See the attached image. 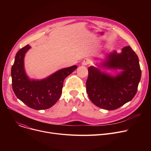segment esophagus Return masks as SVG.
Returning <instances> with one entry per match:
<instances>
[{
	"label": "esophagus",
	"instance_id": "34e87169",
	"mask_svg": "<svg viewBox=\"0 0 151 151\" xmlns=\"http://www.w3.org/2000/svg\"><path fill=\"white\" fill-rule=\"evenodd\" d=\"M91 63V60L89 59H85L83 62H82V64L83 65H89Z\"/></svg>",
	"mask_w": 151,
	"mask_h": 151
}]
</instances>
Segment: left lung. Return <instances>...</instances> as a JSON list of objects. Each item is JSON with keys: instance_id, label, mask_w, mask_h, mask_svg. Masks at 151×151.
Here are the masks:
<instances>
[{"instance_id": "obj_1", "label": "left lung", "mask_w": 151, "mask_h": 151, "mask_svg": "<svg viewBox=\"0 0 151 151\" xmlns=\"http://www.w3.org/2000/svg\"><path fill=\"white\" fill-rule=\"evenodd\" d=\"M107 67L122 70L121 73L111 77L97 68H88L86 92L98 107L114 110L132 100L135 96L141 80V70L138 57L130 46H125L121 54L108 55Z\"/></svg>"}]
</instances>
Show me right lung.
<instances>
[{
	"instance_id": "obj_1",
	"label": "right lung",
	"mask_w": 151,
	"mask_h": 151,
	"mask_svg": "<svg viewBox=\"0 0 151 151\" xmlns=\"http://www.w3.org/2000/svg\"><path fill=\"white\" fill-rule=\"evenodd\" d=\"M29 48L27 45L16 54L11 71L12 88L17 98L29 107L37 110L48 109L59 99L64 80L77 66L60 70L40 81L30 80L24 68V57Z\"/></svg>"
}]
</instances>
